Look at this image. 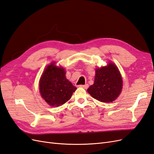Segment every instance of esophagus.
<instances>
[{"instance_id": "1", "label": "esophagus", "mask_w": 154, "mask_h": 154, "mask_svg": "<svg viewBox=\"0 0 154 154\" xmlns=\"http://www.w3.org/2000/svg\"><path fill=\"white\" fill-rule=\"evenodd\" d=\"M80 87H81V88H85V89H87L88 88V86H89V85H88V84H86V85H80L79 86Z\"/></svg>"}]
</instances>
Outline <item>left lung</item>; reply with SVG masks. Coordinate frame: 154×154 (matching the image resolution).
Here are the masks:
<instances>
[{
    "instance_id": "left-lung-1",
    "label": "left lung",
    "mask_w": 154,
    "mask_h": 154,
    "mask_svg": "<svg viewBox=\"0 0 154 154\" xmlns=\"http://www.w3.org/2000/svg\"><path fill=\"white\" fill-rule=\"evenodd\" d=\"M95 81L87 91L92 97L103 103L113 101L120 94L122 77L116 66L109 63L107 66L97 68Z\"/></svg>"
}]
</instances>
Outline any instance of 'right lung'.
<instances>
[{"label": "right lung", "mask_w": 154, "mask_h": 154, "mask_svg": "<svg viewBox=\"0 0 154 154\" xmlns=\"http://www.w3.org/2000/svg\"><path fill=\"white\" fill-rule=\"evenodd\" d=\"M54 64L51 63L45 69L39 83V90L48 104L59 106L70 99L77 88L66 78L64 69L57 67Z\"/></svg>", "instance_id": "add662e5"}]
</instances>
